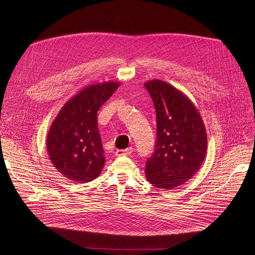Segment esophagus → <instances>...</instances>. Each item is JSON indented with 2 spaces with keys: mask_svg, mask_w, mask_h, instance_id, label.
I'll list each match as a JSON object with an SVG mask.
<instances>
[{
  "mask_svg": "<svg viewBox=\"0 0 255 255\" xmlns=\"http://www.w3.org/2000/svg\"><path fill=\"white\" fill-rule=\"evenodd\" d=\"M133 152V147H128L126 149H118L116 151L117 156H127Z\"/></svg>",
  "mask_w": 255,
  "mask_h": 255,
  "instance_id": "1",
  "label": "esophagus"
}]
</instances>
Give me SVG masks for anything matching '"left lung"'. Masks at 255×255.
Listing matches in <instances>:
<instances>
[{
    "label": "left lung",
    "instance_id": "1",
    "mask_svg": "<svg viewBox=\"0 0 255 255\" xmlns=\"http://www.w3.org/2000/svg\"><path fill=\"white\" fill-rule=\"evenodd\" d=\"M156 112L155 150L146 161L145 176L153 186L172 190L201 168L207 152V132L193 102L173 86L152 80L144 84Z\"/></svg>",
    "mask_w": 255,
    "mask_h": 255
}]
</instances>
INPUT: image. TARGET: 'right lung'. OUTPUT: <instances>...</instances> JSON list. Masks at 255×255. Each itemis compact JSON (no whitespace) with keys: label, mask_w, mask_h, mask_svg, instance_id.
I'll return each instance as SVG.
<instances>
[{"label":"right lung","mask_w":255,"mask_h":255,"mask_svg":"<svg viewBox=\"0 0 255 255\" xmlns=\"http://www.w3.org/2000/svg\"><path fill=\"white\" fill-rule=\"evenodd\" d=\"M119 82L88 86L69 99L52 122L46 140L49 158L67 179L88 183L105 164L97 114L120 87Z\"/></svg>","instance_id":"1"}]
</instances>
